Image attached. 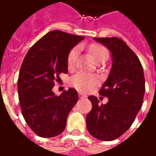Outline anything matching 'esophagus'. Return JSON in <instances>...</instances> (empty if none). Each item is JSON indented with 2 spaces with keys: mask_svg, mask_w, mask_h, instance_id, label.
Masks as SVG:
<instances>
[{
  "mask_svg": "<svg viewBox=\"0 0 156 156\" xmlns=\"http://www.w3.org/2000/svg\"><path fill=\"white\" fill-rule=\"evenodd\" d=\"M78 94H79V97H80V98H86V95H85V94H83V93H82V92H79V93H78Z\"/></svg>",
  "mask_w": 156,
  "mask_h": 156,
  "instance_id": "esophagus-1",
  "label": "esophagus"
}]
</instances>
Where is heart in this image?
I'll return each instance as SVG.
<instances>
[{"mask_svg": "<svg viewBox=\"0 0 156 156\" xmlns=\"http://www.w3.org/2000/svg\"><path fill=\"white\" fill-rule=\"evenodd\" d=\"M89 51L92 53L93 58L96 62H100L102 60H107L109 57V52L105 47L98 44H92L89 47ZM78 58V48L74 47L69 51L67 57V65L69 69H74L77 64ZM98 83V79L96 76L86 73L78 72L72 76L69 80V84L81 92H87L93 88Z\"/></svg>", "mask_w": 156, "mask_h": 156, "instance_id": "1", "label": "heart"}]
</instances>
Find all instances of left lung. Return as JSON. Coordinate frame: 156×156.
<instances>
[{
  "label": "left lung",
  "instance_id": "8db88e82",
  "mask_svg": "<svg viewBox=\"0 0 156 156\" xmlns=\"http://www.w3.org/2000/svg\"><path fill=\"white\" fill-rule=\"evenodd\" d=\"M111 51L112 67L99 94L106 105L89 96L92 109L87 115L89 133L103 141H112L129 129L143 105L145 92L144 69L133 50L120 38H94Z\"/></svg>",
  "mask_w": 156,
  "mask_h": 156
}]
</instances>
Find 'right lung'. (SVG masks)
<instances>
[{
	"label": "right lung",
	"mask_w": 156,
	"mask_h": 156,
	"mask_svg": "<svg viewBox=\"0 0 156 156\" xmlns=\"http://www.w3.org/2000/svg\"><path fill=\"white\" fill-rule=\"evenodd\" d=\"M84 39L60 30H52L35 42L27 52L18 80L23 116L36 135L52 137L64 132L67 117L78 101L76 89L57 96L52 92L61 73L67 74L69 51Z\"/></svg>",
	"instance_id": "right-lung-1"
}]
</instances>
